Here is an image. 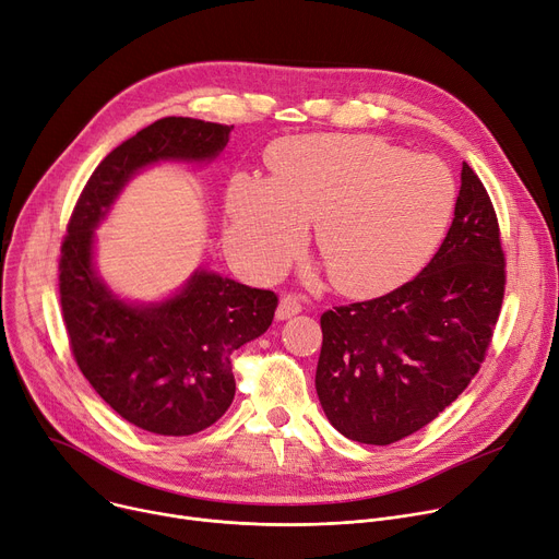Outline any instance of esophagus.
Instances as JSON below:
<instances>
[{
	"label": "esophagus",
	"mask_w": 559,
	"mask_h": 559,
	"mask_svg": "<svg viewBox=\"0 0 559 559\" xmlns=\"http://www.w3.org/2000/svg\"><path fill=\"white\" fill-rule=\"evenodd\" d=\"M301 312V301H299V297H295V295H283L281 297V304H278V308H276V317L278 319H289V317H295V314H299Z\"/></svg>",
	"instance_id": "esophagus-1"
}]
</instances>
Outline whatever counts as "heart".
Listing matches in <instances>:
<instances>
[{
	"instance_id": "obj_1",
	"label": "heart",
	"mask_w": 559,
	"mask_h": 559,
	"mask_svg": "<svg viewBox=\"0 0 559 559\" xmlns=\"http://www.w3.org/2000/svg\"><path fill=\"white\" fill-rule=\"evenodd\" d=\"M274 179L228 186L230 245L247 270L274 276L299 253L308 222L333 285L378 297L413 278L451 222L455 179L435 156L376 135H304L270 150Z\"/></svg>"
}]
</instances>
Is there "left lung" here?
Here are the masks:
<instances>
[{
	"mask_svg": "<svg viewBox=\"0 0 559 559\" xmlns=\"http://www.w3.org/2000/svg\"><path fill=\"white\" fill-rule=\"evenodd\" d=\"M503 295L493 203L462 163L453 224L421 274L383 297L321 314L314 388L329 421L373 447L428 426L478 373Z\"/></svg>",
	"mask_w": 559,
	"mask_h": 559,
	"instance_id": "obj_1",
	"label": "left lung"
}]
</instances>
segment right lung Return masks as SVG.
<instances>
[{
    "mask_svg": "<svg viewBox=\"0 0 559 559\" xmlns=\"http://www.w3.org/2000/svg\"><path fill=\"white\" fill-rule=\"evenodd\" d=\"M233 127L163 117L124 140L87 179L58 260L63 321L87 383L129 424L183 437L233 403L230 354L272 326L278 297L199 270L160 304L117 299L93 267L95 228L133 174L160 160H213Z\"/></svg>",
    "mask_w": 559,
    "mask_h": 559,
    "instance_id": "right-lung-1",
    "label": "right lung"
}]
</instances>
